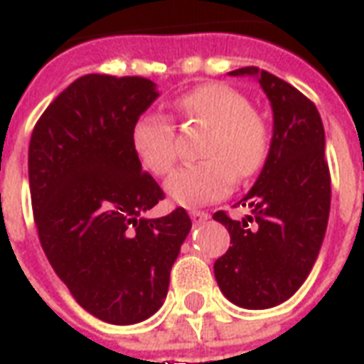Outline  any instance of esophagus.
<instances>
[{
	"instance_id": "esophagus-1",
	"label": "esophagus",
	"mask_w": 364,
	"mask_h": 364,
	"mask_svg": "<svg viewBox=\"0 0 364 364\" xmlns=\"http://www.w3.org/2000/svg\"><path fill=\"white\" fill-rule=\"evenodd\" d=\"M189 216L195 223H203V222H206V220H208L210 214H208V212H203V210H191Z\"/></svg>"
}]
</instances>
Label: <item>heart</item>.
Listing matches in <instances>:
<instances>
[{
    "label": "heart",
    "instance_id": "b5f03b06",
    "mask_svg": "<svg viewBox=\"0 0 364 364\" xmlns=\"http://www.w3.org/2000/svg\"><path fill=\"white\" fill-rule=\"evenodd\" d=\"M175 117L206 129L198 156L169 177L166 191L177 204L198 206L228 196L235 179L247 181L264 168L272 148V127L247 94L225 82H206L173 102ZM131 146L152 175L164 177L179 158L177 131L168 117L144 114L131 129Z\"/></svg>",
    "mask_w": 364,
    "mask_h": 364
}]
</instances>
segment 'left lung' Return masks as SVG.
Instances as JSON below:
<instances>
[{"mask_svg":"<svg viewBox=\"0 0 364 364\" xmlns=\"http://www.w3.org/2000/svg\"><path fill=\"white\" fill-rule=\"evenodd\" d=\"M230 75L257 77L274 112L270 156L257 183L239 200L250 214L214 220L231 235L228 252L214 262L220 289L243 309H270L303 285L322 247L332 181L324 154V125L314 102L295 86L258 67Z\"/></svg>","mask_w":364,"mask_h":364,"instance_id":"left-lung-1","label":"left lung"}]
</instances>
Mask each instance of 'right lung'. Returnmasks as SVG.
Masks as SVG:
<instances>
[{"instance_id": "obj_1", "label": "right lung", "mask_w": 364, "mask_h": 364, "mask_svg": "<svg viewBox=\"0 0 364 364\" xmlns=\"http://www.w3.org/2000/svg\"><path fill=\"white\" fill-rule=\"evenodd\" d=\"M156 98L144 77L85 75L46 107L28 146L40 245L75 301L109 324L160 309L193 225L181 206L142 218L166 195L142 171L131 129Z\"/></svg>"}]
</instances>
